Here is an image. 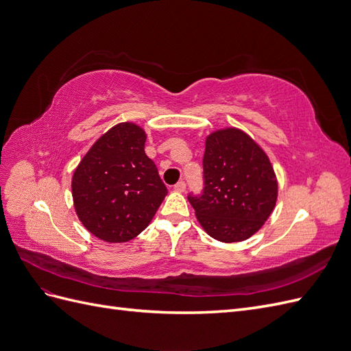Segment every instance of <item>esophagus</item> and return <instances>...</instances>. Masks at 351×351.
Wrapping results in <instances>:
<instances>
[{"label":"esophagus","mask_w":351,"mask_h":351,"mask_svg":"<svg viewBox=\"0 0 351 351\" xmlns=\"http://www.w3.org/2000/svg\"><path fill=\"white\" fill-rule=\"evenodd\" d=\"M174 190H176V192L183 193L184 190H186V183H184V182H178V183L174 186Z\"/></svg>","instance_id":"obj_1"}]
</instances>
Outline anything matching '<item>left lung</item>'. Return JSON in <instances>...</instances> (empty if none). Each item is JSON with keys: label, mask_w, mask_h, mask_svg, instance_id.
Masks as SVG:
<instances>
[{"label": "left lung", "mask_w": 351, "mask_h": 351, "mask_svg": "<svg viewBox=\"0 0 351 351\" xmlns=\"http://www.w3.org/2000/svg\"><path fill=\"white\" fill-rule=\"evenodd\" d=\"M278 184L269 159L237 129L208 136L204 189L187 199L200 226L222 243L243 241L267 221L277 202Z\"/></svg>", "instance_id": "left-lung-1"}]
</instances>
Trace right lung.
Here are the masks:
<instances>
[{
  "instance_id": "1",
  "label": "right lung",
  "mask_w": 351,
  "mask_h": 351,
  "mask_svg": "<svg viewBox=\"0 0 351 351\" xmlns=\"http://www.w3.org/2000/svg\"><path fill=\"white\" fill-rule=\"evenodd\" d=\"M139 125H114L95 142L73 174L76 214L93 236L108 243L134 239L147 227L168 190L145 154Z\"/></svg>"
}]
</instances>
